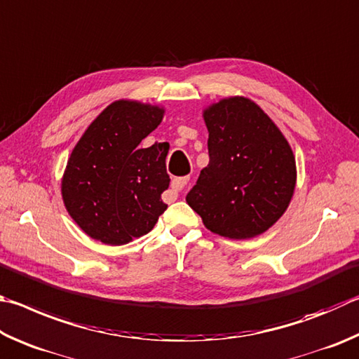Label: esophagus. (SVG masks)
<instances>
[{
	"label": "esophagus",
	"mask_w": 359,
	"mask_h": 359,
	"mask_svg": "<svg viewBox=\"0 0 359 359\" xmlns=\"http://www.w3.org/2000/svg\"><path fill=\"white\" fill-rule=\"evenodd\" d=\"M189 186V176H183V178H175L172 181V189L175 192H183Z\"/></svg>",
	"instance_id": "obj_1"
}]
</instances>
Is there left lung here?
I'll return each mask as SVG.
<instances>
[{"label":"left lung","mask_w":359,"mask_h":359,"mask_svg":"<svg viewBox=\"0 0 359 359\" xmlns=\"http://www.w3.org/2000/svg\"><path fill=\"white\" fill-rule=\"evenodd\" d=\"M210 163L186 202L212 233L249 240L273 227L297 186L290 143L254 100L224 97L206 107Z\"/></svg>","instance_id":"obj_1"}]
</instances>
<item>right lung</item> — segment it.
<instances>
[{"instance_id":"right-lung-1","label":"right lung","mask_w":359,"mask_h":359,"mask_svg":"<svg viewBox=\"0 0 359 359\" xmlns=\"http://www.w3.org/2000/svg\"><path fill=\"white\" fill-rule=\"evenodd\" d=\"M165 109L119 99L88 126L67 159L61 196L75 224L109 246H123L153 230L167 210L163 143H140L161 124Z\"/></svg>"}]
</instances>
